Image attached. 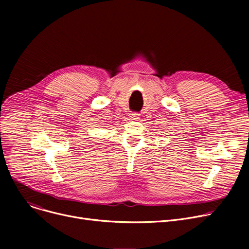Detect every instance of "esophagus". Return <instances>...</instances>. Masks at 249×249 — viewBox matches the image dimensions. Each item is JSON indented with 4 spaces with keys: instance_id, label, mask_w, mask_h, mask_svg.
Returning a JSON list of instances; mask_svg holds the SVG:
<instances>
[{
    "instance_id": "esophagus-1",
    "label": "esophagus",
    "mask_w": 249,
    "mask_h": 249,
    "mask_svg": "<svg viewBox=\"0 0 249 249\" xmlns=\"http://www.w3.org/2000/svg\"><path fill=\"white\" fill-rule=\"evenodd\" d=\"M130 117L132 118V119H134V120H136V119H138V114H136V113H132L131 115H130Z\"/></svg>"
}]
</instances>
